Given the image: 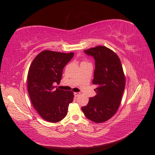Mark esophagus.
Returning <instances> with one entry per match:
<instances>
[{
  "label": "esophagus",
  "mask_w": 155,
  "mask_h": 155,
  "mask_svg": "<svg viewBox=\"0 0 155 155\" xmlns=\"http://www.w3.org/2000/svg\"><path fill=\"white\" fill-rule=\"evenodd\" d=\"M74 96L78 97V96H79V95H80V93H79V92H74Z\"/></svg>",
  "instance_id": "esophagus-1"
}]
</instances>
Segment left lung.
Here are the masks:
<instances>
[{"mask_svg": "<svg viewBox=\"0 0 155 155\" xmlns=\"http://www.w3.org/2000/svg\"><path fill=\"white\" fill-rule=\"evenodd\" d=\"M84 52L95 61L92 83L97 86V94L89 98L81 110L88 120L102 123L113 116L120 106L125 85L122 66L118 56L105 46H96Z\"/></svg>", "mask_w": 155, "mask_h": 155, "instance_id": "8db88e82", "label": "left lung"}]
</instances>
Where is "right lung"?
<instances>
[{"label": "right lung", "instance_id": "right-lung-1", "mask_svg": "<svg viewBox=\"0 0 155 155\" xmlns=\"http://www.w3.org/2000/svg\"><path fill=\"white\" fill-rule=\"evenodd\" d=\"M74 53L45 50L36 56L28 74V91L33 106L45 120L56 123L67 114L73 101L72 91L54 87L62 78L64 67L74 57Z\"/></svg>", "mask_w": 155, "mask_h": 155}]
</instances>
